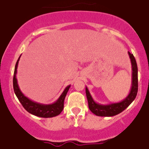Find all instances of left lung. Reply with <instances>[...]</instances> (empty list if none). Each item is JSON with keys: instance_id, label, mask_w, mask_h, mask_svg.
<instances>
[{"instance_id": "left-lung-1", "label": "left lung", "mask_w": 149, "mask_h": 149, "mask_svg": "<svg viewBox=\"0 0 149 149\" xmlns=\"http://www.w3.org/2000/svg\"><path fill=\"white\" fill-rule=\"evenodd\" d=\"M131 63V87L128 96L124 100L119 102L109 103V104H100L93 99L88 88H85L86 96L88 102L89 109L93 113L99 116H113L119 114L125 108H128L132 102L135 100L138 91V70L136 60L133 54L128 52Z\"/></svg>"}]
</instances>
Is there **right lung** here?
<instances>
[{
  "instance_id": "obj_1",
  "label": "right lung",
  "mask_w": 149,
  "mask_h": 149,
  "mask_svg": "<svg viewBox=\"0 0 149 149\" xmlns=\"http://www.w3.org/2000/svg\"><path fill=\"white\" fill-rule=\"evenodd\" d=\"M21 56L18 58V61L16 62L15 67L14 76H13V88H14L15 93L16 96L21 103L23 107L26 109V111L31 114L35 116H39V117L49 118L53 117L59 115L64 108V102H65V96H66L68 91L70 87V84L67 86L65 88L64 91L62 92L58 99L52 104H42V103L37 102L33 101L32 100L26 97L22 91L20 89L18 84V80L16 78L17 75V68H18V61H19Z\"/></svg>"
}]
</instances>
